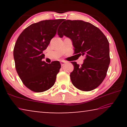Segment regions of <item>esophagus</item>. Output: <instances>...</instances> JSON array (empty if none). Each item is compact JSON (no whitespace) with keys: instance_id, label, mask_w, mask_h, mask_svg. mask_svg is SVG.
I'll return each mask as SVG.
<instances>
[{"instance_id":"1","label":"esophagus","mask_w":127,"mask_h":127,"mask_svg":"<svg viewBox=\"0 0 127 127\" xmlns=\"http://www.w3.org/2000/svg\"><path fill=\"white\" fill-rule=\"evenodd\" d=\"M65 62H64V61H61V65L62 66H63L64 64H65Z\"/></svg>"}]
</instances>
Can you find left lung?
I'll list each match as a JSON object with an SVG mask.
<instances>
[{
    "label": "left lung",
    "instance_id": "obj_1",
    "mask_svg": "<svg viewBox=\"0 0 127 127\" xmlns=\"http://www.w3.org/2000/svg\"><path fill=\"white\" fill-rule=\"evenodd\" d=\"M58 34L72 40L74 54L85 57L81 65L72 62V84L83 91H92L104 81L110 62L109 43L102 31L91 23L81 20H65L60 25Z\"/></svg>",
    "mask_w": 127,
    "mask_h": 127
}]
</instances>
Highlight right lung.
Segmentation results:
<instances>
[{
  "label": "right lung",
  "instance_id": "right-lung-1",
  "mask_svg": "<svg viewBox=\"0 0 127 127\" xmlns=\"http://www.w3.org/2000/svg\"><path fill=\"white\" fill-rule=\"evenodd\" d=\"M62 19L41 21L23 30L15 44L13 56L19 77L26 87L36 92L50 89L61 68L59 61H42L43 51L57 33Z\"/></svg>",
  "mask_w": 127,
  "mask_h": 127
}]
</instances>
